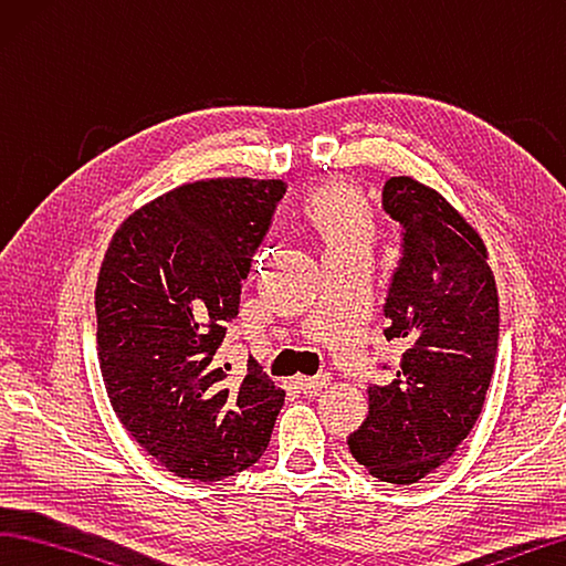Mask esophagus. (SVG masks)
Segmentation results:
<instances>
[{
    "label": "esophagus",
    "instance_id": "34e87169",
    "mask_svg": "<svg viewBox=\"0 0 566 566\" xmlns=\"http://www.w3.org/2000/svg\"><path fill=\"white\" fill-rule=\"evenodd\" d=\"M295 382H298V388L303 392L315 395V392H321L325 385H331V375H313V378H298Z\"/></svg>",
    "mask_w": 566,
    "mask_h": 566
}]
</instances>
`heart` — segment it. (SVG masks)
Masks as SVG:
<instances>
[{"mask_svg": "<svg viewBox=\"0 0 566 566\" xmlns=\"http://www.w3.org/2000/svg\"><path fill=\"white\" fill-rule=\"evenodd\" d=\"M305 221L321 235L325 253H370L375 223L358 188L348 181H323L305 196Z\"/></svg>", "mask_w": 566, "mask_h": 566, "instance_id": "heart-1", "label": "heart"}]
</instances>
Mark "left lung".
Returning <instances> with one entry per match:
<instances>
[{
  "mask_svg": "<svg viewBox=\"0 0 566 566\" xmlns=\"http://www.w3.org/2000/svg\"><path fill=\"white\" fill-rule=\"evenodd\" d=\"M382 208L402 228L385 301V338L405 353L390 385L368 388V418L348 452L373 478L412 484L448 462L478 422L497 360L500 298L488 248L458 208L392 176Z\"/></svg>",
  "mask_w": 566,
  "mask_h": 566,
  "instance_id": "left-lung-1",
  "label": "left lung"
}]
</instances>
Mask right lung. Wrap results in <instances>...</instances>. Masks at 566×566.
<instances>
[{"mask_svg":"<svg viewBox=\"0 0 566 566\" xmlns=\"http://www.w3.org/2000/svg\"><path fill=\"white\" fill-rule=\"evenodd\" d=\"M285 193L281 178H206L116 228L96 281V353L132 438L184 480L221 482L261 460L285 390L258 363L238 388L216 363L241 283Z\"/></svg>","mask_w":566,"mask_h":566,"instance_id":"right-lung-1","label":"right lung"}]
</instances>
